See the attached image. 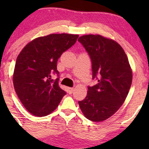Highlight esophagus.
<instances>
[{
  "mask_svg": "<svg viewBox=\"0 0 149 149\" xmlns=\"http://www.w3.org/2000/svg\"><path fill=\"white\" fill-rule=\"evenodd\" d=\"M68 91L69 94H72V93L73 92V91H74V88H68Z\"/></svg>",
  "mask_w": 149,
  "mask_h": 149,
  "instance_id": "1",
  "label": "esophagus"
}]
</instances>
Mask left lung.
Returning <instances> with one entry per match:
<instances>
[{"instance_id":"left-lung-1","label":"left lung","mask_w":149,"mask_h":149,"mask_svg":"<svg viewBox=\"0 0 149 149\" xmlns=\"http://www.w3.org/2000/svg\"><path fill=\"white\" fill-rule=\"evenodd\" d=\"M78 41L91 59L92 79L97 81L88 86L79 107L89 120L104 121L119 109L128 94L133 78L128 59L118 43L101 35H84Z\"/></svg>"}]
</instances>
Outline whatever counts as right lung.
<instances>
[{"mask_svg":"<svg viewBox=\"0 0 149 149\" xmlns=\"http://www.w3.org/2000/svg\"><path fill=\"white\" fill-rule=\"evenodd\" d=\"M79 35L52 34L26 45L17 57L13 82L18 97L32 115L43 117L53 112L66 92L58 85V60L76 43ZM52 74L57 75L54 80Z\"/></svg>","mask_w":149,"mask_h":149,"instance_id":"obj_1","label":"right lung"}]
</instances>
